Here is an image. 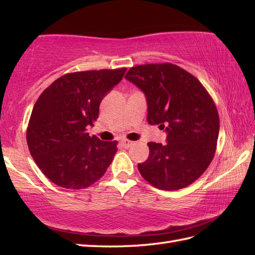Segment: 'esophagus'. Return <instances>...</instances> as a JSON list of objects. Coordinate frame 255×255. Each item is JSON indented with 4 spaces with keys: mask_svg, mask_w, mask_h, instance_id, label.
Segmentation results:
<instances>
[{
    "mask_svg": "<svg viewBox=\"0 0 255 255\" xmlns=\"http://www.w3.org/2000/svg\"><path fill=\"white\" fill-rule=\"evenodd\" d=\"M132 143H133V141H130V140H128V139L122 140V144H123L124 148H129L130 145H132Z\"/></svg>",
    "mask_w": 255,
    "mask_h": 255,
    "instance_id": "esophagus-1",
    "label": "esophagus"
}]
</instances>
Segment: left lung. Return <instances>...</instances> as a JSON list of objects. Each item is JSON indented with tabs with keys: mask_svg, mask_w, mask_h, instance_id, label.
<instances>
[{
	"mask_svg": "<svg viewBox=\"0 0 255 255\" xmlns=\"http://www.w3.org/2000/svg\"><path fill=\"white\" fill-rule=\"evenodd\" d=\"M141 90L148 123L167 132L166 143L149 142L147 161L138 170L151 185L175 191L191 185L213 160L219 134L217 107L204 85L173 63H149L125 75Z\"/></svg>",
	"mask_w": 255,
	"mask_h": 255,
	"instance_id": "left-lung-1",
	"label": "left lung"
}]
</instances>
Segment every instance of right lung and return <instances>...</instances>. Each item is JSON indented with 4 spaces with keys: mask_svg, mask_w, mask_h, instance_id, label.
Returning <instances> with one entry per match:
<instances>
[{
    "mask_svg": "<svg viewBox=\"0 0 255 255\" xmlns=\"http://www.w3.org/2000/svg\"><path fill=\"white\" fill-rule=\"evenodd\" d=\"M126 70L67 73L38 97L27 127V144L38 167L56 185L84 189L112 163L117 141L91 137L86 128L97 121L102 100Z\"/></svg>",
    "mask_w": 255,
    "mask_h": 255,
    "instance_id": "right-lung-1",
    "label": "right lung"
}]
</instances>
